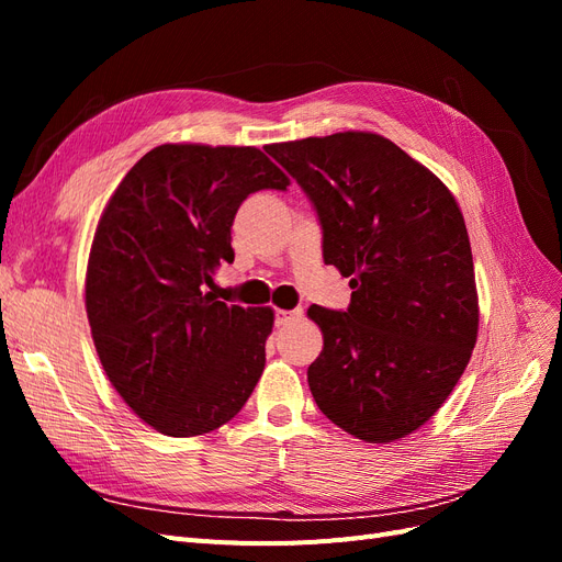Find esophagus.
I'll list each match as a JSON object with an SVG mask.
<instances>
[{
	"instance_id": "esophagus-1",
	"label": "esophagus",
	"mask_w": 562,
	"mask_h": 562,
	"mask_svg": "<svg viewBox=\"0 0 562 562\" xmlns=\"http://www.w3.org/2000/svg\"><path fill=\"white\" fill-rule=\"evenodd\" d=\"M300 316V312H285V310H277L274 314V323L277 326H288V323L295 321Z\"/></svg>"
}]
</instances>
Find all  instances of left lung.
<instances>
[{
  "label": "left lung",
  "mask_w": 562,
  "mask_h": 562,
  "mask_svg": "<svg viewBox=\"0 0 562 562\" xmlns=\"http://www.w3.org/2000/svg\"><path fill=\"white\" fill-rule=\"evenodd\" d=\"M310 196L323 260L351 277L347 312L312 304L323 351L307 380L339 429L391 443L429 422L479 335L462 211L429 168L378 133L267 145Z\"/></svg>",
  "instance_id": "8db88e82"
}]
</instances>
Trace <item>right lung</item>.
Wrapping results in <instances>:
<instances>
[{
    "instance_id": "obj_1",
    "label": "right lung",
    "mask_w": 562,
    "mask_h": 562,
    "mask_svg": "<svg viewBox=\"0 0 562 562\" xmlns=\"http://www.w3.org/2000/svg\"><path fill=\"white\" fill-rule=\"evenodd\" d=\"M288 184L258 147L159 145L100 215L87 269L93 345L119 396L159 434L215 431L258 384L274 312L215 300L213 274L234 262L248 194Z\"/></svg>"
}]
</instances>
